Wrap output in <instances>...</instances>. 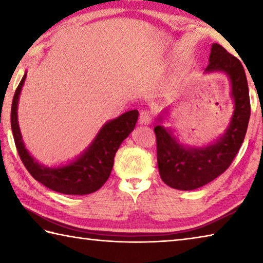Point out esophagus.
Instances as JSON below:
<instances>
[{
	"label": "esophagus",
	"instance_id": "34e87169",
	"mask_svg": "<svg viewBox=\"0 0 263 263\" xmlns=\"http://www.w3.org/2000/svg\"><path fill=\"white\" fill-rule=\"evenodd\" d=\"M152 122V114L148 110H144L140 112L139 116V124L140 125H148Z\"/></svg>",
	"mask_w": 263,
	"mask_h": 263
}]
</instances>
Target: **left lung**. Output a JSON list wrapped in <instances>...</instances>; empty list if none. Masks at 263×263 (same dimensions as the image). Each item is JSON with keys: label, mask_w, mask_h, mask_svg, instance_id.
Listing matches in <instances>:
<instances>
[{"label": "left lung", "mask_w": 263, "mask_h": 263, "mask_svg": "<svg viewBox=\"0 0 263 263\" xmlns=\"http://www.w3.org/2000/svg\"><path fill=\"white\" fill-rule=\"evenodd\" d=\"M216 72L224 73L230 79L231 96L234 103L229 126L216 141L203 147L184 145L174 135V130L162 125L168 110L158 117V125L154 127L158 168L162 181L171 188L194 190L221 175L232 163L246 136L251 102L245 69L237 58L215 43L204 73Z\"/></svg>", "instance_id": "8db88e82"}]
</instances>
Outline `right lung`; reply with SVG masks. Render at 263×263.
I'll list each match as a JSON object with an SVG mask.
<instances>
[{
  "instance_id": "right-lung-1",
  "label": "right lung",
  "mask_w": 263,
  "mask_h": 263,
  "mask_svg": "<svg viewBox=\"0 0 263 263\" xmlns=\"http://www.w3.org/2000/svg\"><path fill=\"white\" fill-rule=\"evenodd\" d=\"M26 73L17 87L11 105V130L16 148L25 168L34 180L48 189L65 195H88L99 190L109 179L114 158L124 139L133 131L139 112L131 110L105 123L91 144L67 164L47 167L31 157L25 148L17 118V108Z\"/></svg>"
}]
</instances>
